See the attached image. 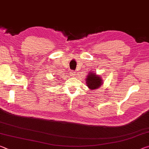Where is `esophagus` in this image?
Instances as JSON below:
<instances>
[{
  "mask_svg": "<svg viewBox=\"0 0 149 149\" xmlns=\"http://www.w3.org/2000/svg\"><path fill=\"white\" fill-rule=\"evenodd\" d=\"M70 75H72V76H74V75H75V71H71L70 72Z\"/></svg>",
  "mask_w": 149,
  "mask_h": 149,
  "instance_id": "1",
  "label": "esophagus"
}]
</instances>
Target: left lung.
I'll use <instances>...</instances> for the list:
<instances>
[{"label": "left lung", "mask_w": 149, "mask_h": 149, "mask_svg": "<svg viewBox=\"0 0 149 149\" xmlns=\"http://www.w3.org/2000/svg\"><path fill=\"white\" fill-rule=\"evenodd\" d=\"M86 84L91 90L97 89L102 85V80L99 75L93 72H89L86 77Z\"/></svg>", "instance_id": "left-lung-1"}]
</instances>
